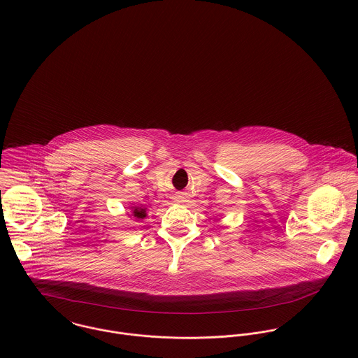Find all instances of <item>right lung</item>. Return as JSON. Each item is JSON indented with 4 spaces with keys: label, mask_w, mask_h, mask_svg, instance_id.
Wrapping results in <instances>:
<instances>
[{
    "label": "right lung",
    "mask_w": 358,
    "mask_h": 358,
    "mask_svg": "<svg viewBox=\"0 0 358 358\" xmlns=\"http://www.w3.org/2000/svg\"><path fill=\"white\" fill-rule=\"evenodd\" d=\"M132 209H134V216H136L138 219H143V217H146V209L145 208H141V206H132Z\"/></svg>",
    "instance_id": "add662e5"
}]
</instances>
